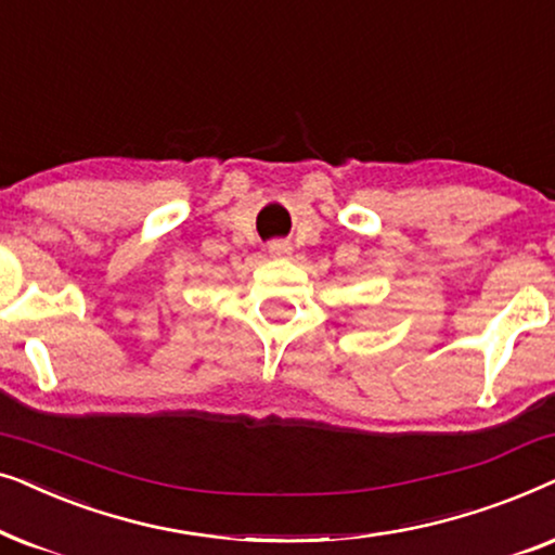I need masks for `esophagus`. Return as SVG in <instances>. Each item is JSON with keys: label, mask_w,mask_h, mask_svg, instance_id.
Here are the masks:
<instances>
[{"label": "esophagus", "mask_w": 555, "mask_h": 555, "mask_svg": "<svg viewBox=\"0 0 555 555\" xmlns=\"http://www.w3.org/2000/svg\"><path fill=\"white\" fill-rule=\"evenodd\" d=\"M291 245H287V242H283V240H275V242H270L268 245V253H270V257H287L291 255Z\"/></svg>", "instance_id": "34e87169"}]
</instances>
